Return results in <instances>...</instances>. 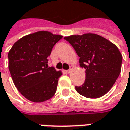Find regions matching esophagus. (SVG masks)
<instances>
[{"mask_svg":"<svg viewBox=\"0 0 130 130\" xmlns=\"http://www.w3.org/2000/svg\"><path fill=\"white\" fill-rule=\"evenodd\" d=\"M72 69H73V67H72V66H70V69H69V70H68L67 71V72H68V73H70L72 71Z\"/></svg>","mask_w":130,"mask_h":130,"instance_id":"34e87169","label":"esophagus"}]
</instances>
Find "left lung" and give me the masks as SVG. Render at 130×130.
<instances>
[{
    "label": "left lung",
    "mask_w": 130,
    "mask_h": 130,
    "mask_svg": "<svg viewBox=\"0 0 130 130\" xmlns=\"http://www.w3.org/2000/svg\"><path fill=\"white\" fill-rule=\"evenodd\" d=\"M80 57L86 69L84 84L75 86L77 93L88 98H98L111 90L121 71L123 56L119 49L106 38L95 33L65 37Z\"/></svg>",
    "instance_id": "1"
}]
</instances>
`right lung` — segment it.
<instances>
[{"instance_id":"add662e5","label":"right lung","mask_w":130,"mask_h":130,"mask_svg":"<svg viewBox=\"0 0 130 130\" xmlns=\"http://www.w3.org/2000/svg\"><path fill=\"white\" fill-rule=\"evenodd\" d=\"M62 36L48 31L27 35L8 53V68L17 89L28 100L42 102L55 95L61 71L48 67V58Z\"/></svg>"}]
</instances>
